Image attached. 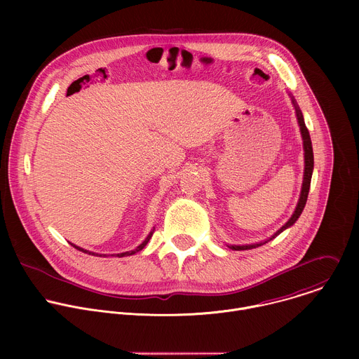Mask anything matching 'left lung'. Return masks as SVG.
<instances>
[{"instance_id":"8db88e82","label":"left lung","mask_w":359,"mask_h":359,"mask_svg":"<svg viewBox=\"0 0 359 359\" xmlns=\"http://www.w3.org/2000/svg\"><path fill=\"white\" fill-rule=\"evenodd\" d=\"M290 97H291V102L292 105L295 108V115H297V122H298V126H299V132H301V137H302V149H304V177H302V186H301V193H299V198H298V203L295 206V210L292 213V216L288 219V222L281 227L278 229L270 238L264 240V241H260V243H254V244H244V245H236V244H227L229 248L231 250H251V248H255V247H260L269 241H271L273 238H276L278 234H281L284 230L290 229L297 220L298 217L301 216L304 208H305V203H306V197H309V191H310V184H311V177H313V170H314V153H313V143H311V137H310V132L309 129H306L305 126V122H304V116H302V112L299 111L297 102L294 99V96L291 93H288Z\"/></svg>"}]
</instances>
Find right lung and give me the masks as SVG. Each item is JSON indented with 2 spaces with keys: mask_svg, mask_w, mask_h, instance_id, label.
<instances>
[{
  "mask_svg": "<svg viewBox=\"0 0 359 359\" xmlns=\"http://www.w3.org/2000/svg\"><path fill=\"white\" fill-rule=\"evenodd\" d=\"M153 231H155V229H153L149 234H147V237L135 248V250H130V251H125V252H119V254H111V255H116V257H126V255H132V254H135V252H137V251H140V250H143V247L149 243V240L151 238V236H153ZM72 244V243H71ZM76 250H79V251H82V252H86V254H92V255H99V257H108V254H97V252H93V251H89V250H85V248H82V247H79V245H75V244H72Z\"/></svg>",
  "mask_w": 359,
  "mask_h": 359,
  "instance_id": "add662e5",
  "label": "right lung"
}]
</instances>
